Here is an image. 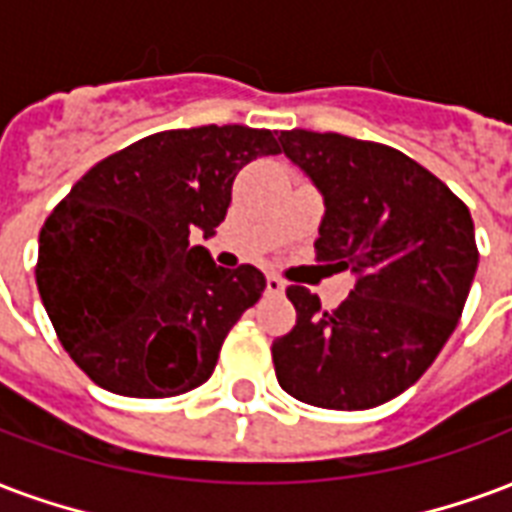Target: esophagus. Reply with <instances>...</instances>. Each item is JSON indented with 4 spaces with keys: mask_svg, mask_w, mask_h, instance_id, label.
<instances>
[{
    "mask_svg": "<svg viewBox=\"0 0 512 512\" xmlns=\"http://www.w3.org/2000/svg\"><path fill=\"white\" fill-rule=\"evenodd\" d=\"M266 293L268 295H282L285 293V282L279 276H266Z\"/></svg>",
    "mask_w": 512,
    "mask_h": 512,
    "instance_id": "obj_1",
    "label": "esophagus"
}]
</instances>
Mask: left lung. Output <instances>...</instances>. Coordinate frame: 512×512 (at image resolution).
I'll use <instances>...</instances> for the list:
<instances>
[{
	"label": "left lung",
	"mask_w": 512,
	"mask_h": 512,
	"mask_svg": "<svg viewBox=\"0 0 512 512\" xmlns=\"http://www.w3.org/2000/svg\"><path fill=\"white\" fill-rule=\"evenodd\" d=\"M282 151L323 192L317 260L355 274L325 312L290 285L293 331L271 347L276 380L323 410H369L423 377L467 304L478 271L469 208L407 154L339 132L287 130Z\"/></svg>",
	"instance_id": "1"
}]
</instances>
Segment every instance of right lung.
<instances>
[{
    "instance_id": "1",
    "label": "right lung",
    "mask_w": 512,
    "mask_h": 512,
    "mask_svg": "<svg viewBox=\"0 0 512 512\" xmlns=\"http://www.w3.org/2000/svg\"><path fill=\"white\" fill-rule=\"evenodd\" d=\"M279 154L271 130L208 124L154 132L97 162L40 230L37 290L89 380L132 399L198 388L266 276L217 266L206 246L238 170Z\"/></svg>"
}]
</instances>
